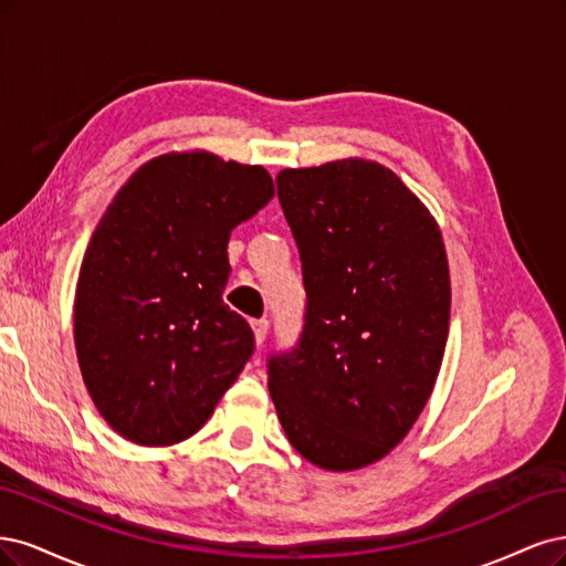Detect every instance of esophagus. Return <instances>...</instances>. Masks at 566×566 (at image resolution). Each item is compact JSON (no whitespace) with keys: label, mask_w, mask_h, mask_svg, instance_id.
I'll return each mask as SVG.
<instances>
[{"label":"esophagus","mask_w":566,"mask_h":566,"mask_svg":"<svg viewBox=\"0 0 566 566\" xmlns=\"http://www.w3.org/2000/svg\"><path fill=\"white\" fill-rule=\"evenodd\" d=\"M251 329H253V338H256V343H259V345H263V340L268 338V329H270L268 319H256V322H251Z\"/></svg>","instance_id":"1"}]
</instances>
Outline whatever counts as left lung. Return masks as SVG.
Returning <instances> with one entry per match:
<instances>
[{
    "label": "left lung",
    "instance_id": "left-lung-1",
    "mask_svg": "<svg viewBox=\"0 0 566 566\" xmlns=\"http://www.w3.org/2000/svg\"><path fill=\"white\" fill-rule=\"evenodd\" d=\"M277 192L307 294L298 348L270 359L268 388L303 459L367 468L405 440L432 395L449 336L440 226L371 159L284 169Z\"/></svg>",
    "mask_w": 566,
    "mask_h": 566
}]
</instances>
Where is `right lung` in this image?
Segmentation results:
<instances>
[{
	"label": "right lung",
	"mask_w": 566,
	"mask_h": 566,
	"mask_svg": "<svg viewBox=\"0 0 566 566\" xmlns=\"http://www.w3.org/2000/svg\"><path fill=\"white\" fill-rule=\"evenodd\" d=\"M272 195L259 164L186 150L145 161L105 209L72 319L84 386L124 440H188L244 369L253 332L223 303L228 240Z\"/></svg>",
	"instance_id": "obj_1"
}]
</instances>
